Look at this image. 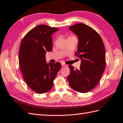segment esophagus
Wrapping results in <instances>:
<instances>
[{
	"mask_svg": "<svg viewBox=\"0 0 123 123\" xmlns=\"http://www.w3.org/2000/svg\"><path fill=\"white\" fill-rule=\"evenodd\" d=\"M61 65H62V67H67V66L66 64H64V63H61Z\"/></svg>",
	"mask_w": 123,
	"mask_h": 123,
	"instance_id": "esophagus-1",
	"label": "esophagus"
}]
</instances>
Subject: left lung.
Here are the masks:
<instances>
[{"mask_svg":"<svg viewBox=\"0 0 123 123\" xmlns=\"http://www.w3.org/2000/svg\"><path fill=\"white\" fill-rule=\"evenodd\" d=\"M69 30L78 36V45L75 54L81 59L79 69L69 66L67 79L72 89L86 93L92 90L100 81L106 66V53L103 40L92 28L83 23L71 26Z\"/></svg>","mask_w":123,"mask_h":123,"instance_id":"8db88e82","label":"left lung"}]
</instances>
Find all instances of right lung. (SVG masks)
Instances as JSON below:
<instances>
[{"label": "right lung", "instance_id": "add662e5", "mask_svg": "<svg viewBox=\"0 0 123 123\" xmlns=\"http://www.w3.org/2000/svg\"><path fill=\"white\" fill-rule=\"evenodd\" d=\"M59 30L40 25L23 37L19 51V65L28 87L35 92L44 93L53 87V80L61 68L60 62L47 63L46 52L52 50V35Z\"/></svg>", "mask_w": 123, "mask_h": 123}]
</instances>
